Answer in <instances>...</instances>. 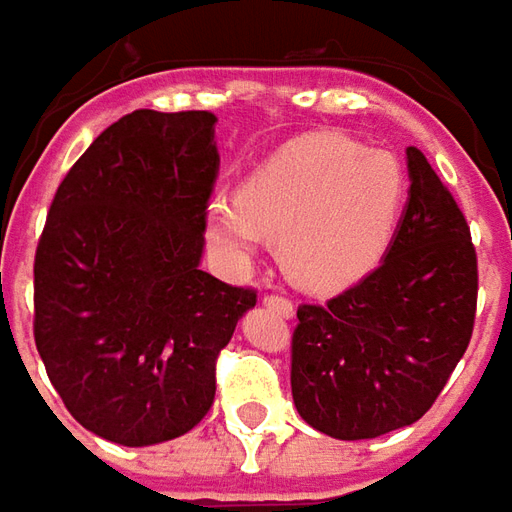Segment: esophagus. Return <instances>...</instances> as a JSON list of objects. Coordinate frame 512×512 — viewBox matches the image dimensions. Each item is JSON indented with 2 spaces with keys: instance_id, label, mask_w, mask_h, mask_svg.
<instances>
[{
  "instance_id": "esophagus-1",
  "label": "esophagus",
  "mask_w": 512,
  "mask_h": 512,
  "mask_svg": "<svg viewBox=\"0 0 512 512\" xmlns=\"http://www.w3.org/2000/svg\"><path fill=\"white\" fill-rule=\"evenodd\" d=\"M264 306H270L273 311H278L281 317H295V303L284 295H264Z\"/></svg>"
}]
</instances>
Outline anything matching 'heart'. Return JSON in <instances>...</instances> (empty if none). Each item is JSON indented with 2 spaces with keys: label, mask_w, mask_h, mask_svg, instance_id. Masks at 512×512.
I'll list each match as a JSON object with an SVG mask.
<instances>
[{
  "label": "heart",
  "mask_w": 512,
  "mask_h": 512,
  "mask_svg": "<svg viewBox=\"0 0 512 512\" xmlns=\"http://www.w3.org/2000/svg\"><path fill=\"white\" fill-rule=\"evenodd\" d=\"M405 176L386 151L342 134H308L242 181L237 198L206 209V234L231 253L278 239L286 273L311 289H342L389 248Z\"/></svg>",
  "instance_id": "obj_1"
}]
</instances>
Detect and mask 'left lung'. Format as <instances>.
Returning a JSON list of instances; mask_svg holds the SVG:
<instances>
[{
    "label": "left lung",
    "instance_id": "obj_1",
    "mask_svg": "<svg viewBox=\"0 0 512 512\" xmlns=\"http://www.w3.org/2000/svg\"><path fill=\"white\" fill-rule=\"evenodd\" d=\"M408 206L378 270L297 308L292 397L325 436L378 438L422 419L466 353L477 250L452 192L408 148Z\"/></svg>",
    "mask_w": 512,
    "mask_h": 512
}]
</instances>
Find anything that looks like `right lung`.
I'll return each mask as SVG.
<instances>
[{
  "instance_id": "right-lung-1",
  "label": "right lung",
  "mask_w": 512,
  "mask_h": 512,
  "mask_svg": "<svg viewBox=\"0 0 512 512\" xmlns=\"http://www.w3.org/2000/svg\"><path fill=\"white\" fill-rule=\"evenodd\" d=\"M215 115L134 110L65 173L35 250V347L68 413L123 447L184 436L256 289L204 273Z\"/></svg>"
}]
</instances>
